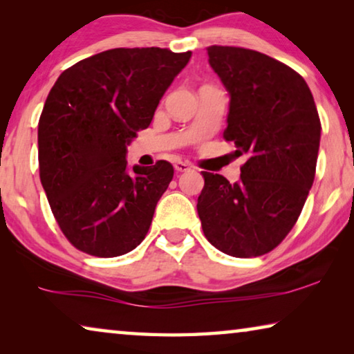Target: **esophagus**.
<instances>
[{
  "label": "esophagus",
  "instance_id": "34e87169",
  "mask_svg": "<svg viewBox=\"0 0 354 354\" xmlns=\"http://www.w3.org/2000/svg\"><path fill=\"white\" fill-rule=\"evenodd\" d=\"M192 169L190 164L187 162H175V170L178 173H184V171H189Z\"/></svg>",
  "mask_w": 354,
  "mask_h": 354
}]
</instances>
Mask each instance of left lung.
<instances>
[{"mask_svg":"<svg viewBox=\"0 0 354 354\" xmlns=\"http://www.w3.org/2000/svg\"><path fill=\"white\" fill-rule=\"evenodd\" d=\"M209 65L230 95L223 137L247 154L241 181L203 171V231L225 254L256 257L289 234L308 198L320 147V118L306 81L262 53L209 46Z\"/></svg>","mask_w":354,"mask_h":354,"instance_id":"obj_1","label":"left lung"}]
</instances>
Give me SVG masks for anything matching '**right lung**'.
Wrapping results in <instances>:
<instances>
[{
	"label": "right lung",
	"instance_id": "obj_1",
	"mask_svg": "<svg viewBox=\"0 0 354 354\" xmlns=\"http://www.w3.org/2000/svg\"><path fill=\"white\" fill-rule=\"evenodd\" d=\"M192 53L115 48L57 77L39 120V170L51 211L77 250L133 251L151 225L173 165L128 167V145L147 129Z\"/></svg>",
	"mask_w": 354,
	"mask_h": 354
}]
</instances>
